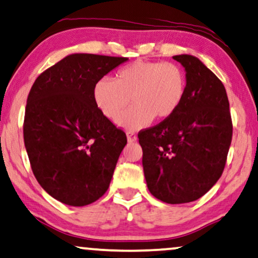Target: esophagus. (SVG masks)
<instances>
[{"instance_id": "esophagus-1", "label": "esophagus", "mask_w": 258, "mask_h": 258, "mask_svg": "<svg viewBox=\"0 0 258 258\" xmlns=\"http://www.w3.org/2000/svg\"><path fill=\"white\" fill-rule=\"evenodd\" d=\"M126 136H127V140H128V143H135L137 142V139H138V137H137L136 133L133 132H127Z\"/></svg>"}]
</instances>
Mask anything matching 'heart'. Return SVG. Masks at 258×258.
<instances>
[{
  "instance_id": "obj_1",
  "label": "heart",
  "mask_w": 258,
  "mask_h": 258,
  "mask_svg": "<svg viewBox=\"0 0 258 258\" xmlns=\"http://www.w3.org/2000/svg\"><path fill=\"white\" fill-rule=\"evenodd\" d=\"M186 88V75L177 63L142 60L119 70L114 81L100 79L93 95L98 108L112 121H118L132 97L136 106L119 123L127 130H138L153 118L172 116L183 104Z\"/></svg>"
}]
</instances>
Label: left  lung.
Returning <instances> with one entry per match:
<instances>
[{"mask_svg":"<svg viewBox=\"0 0 258 258\" xmlns=\"http://www.w3.org/2000/svg\"><path fill=\"white\" fill-rule=\"evenodd\" d=\"M173 59L186 71L183 104L172 116L138 135L147 187L167 204L194 202L221 178L232 139L222 81L192 55Z\"/></svg>","mask_w":258,"mask_h":258,"instance_id":"obj_1","label":"left lung"}]
</instances>
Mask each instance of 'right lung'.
Returning a JSON list of instances; mask_svg holds the SVG:
<instances>
[{
  "mask_svg": "<svg viewBox=\"0 0 258 258\" xmlns=\"http://www.w3.org/2000/svg\"><path fill=\"white\" fill-rule=\"evenodd\" d=\"M127 57L72 54L36 78L27 99L23 139L32 171L61 203L84 207L107 191L125 132L100 112L94 86Z\"/></svg>",
  "mask_w": 258,
  "mask_h": 258,
  "instance_id": "add662e5",
  "label": "right lung"
}]
</instances>
